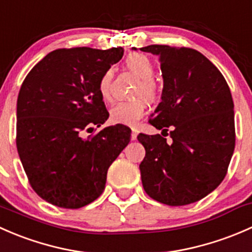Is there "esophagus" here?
<instances>
[{
  "instance_id": "34e87169",
  "label": "esophagus",
  "mask_w": 252,
  "mask_h": 252,
  "mask_svg": "<svg viewBox=\"0 0 252 252\" xmlns=\"http://www.w3.org/2000/svg\"><path fill=\"white\" fill-rule=\"evenodd\" d=\"M131 130H133V131H131V136H130V138H131V140H136V136H138V130H136V129H131Z\"/></svg>"
}]
</instances>
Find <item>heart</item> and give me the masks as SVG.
<instances>
[{
  "label": "heart",
  "mask_w": 252,
  "mask_h": 252,
  "mask_svg": "<svg viewBox=\"0 0 252 252\" xmlns=\"http://www.w3.org/2000/svg\"><path fill=\"white\" fill-rule=\"evenodd\" d=\"M126 65L129 70L140 78V84L136 89V96H142L145 100L152 101L156 97L157 89L154 83L155 65L152 61L147 56L141 53H131L126 57ZM113 79L112 69H107L101 75L98 81V91L103 100L111 98V83ZM145 102L139 98L126 102H118L114 105L110 111V118L116 124H126V126H134L136 122L144 116Z\"/></svg>",
  "instance_id": "obj_1"
}]
</instances>
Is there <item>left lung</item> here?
<instances>
[{
  "label": "left lung",
  "instance_id": "obj_1",
  "mask_svg": "<svg viewBox=\"0 0 252 252\" xmlns=\"http://www.w3.org/2000/svg\"><path fill=\"white\" fill-rule=\"evenodd\" d=\"M133 50H136L133 47ZM158 56L163 90L150 123L171 142L139 134L145 191L169 206L196 202L222 183L235 146L234 103L222 73L199 51L167 45L141 47Z\"/></svg>",
  "mask_w": 252,
  "mask_h": 252
}]
</instances>
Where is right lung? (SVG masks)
<instances>
[{
  "label": "right lung",
  "mask_w": 252,
  "mask_h": 252,
  "mask_svg": "<svg viewBox=\"0 0 252 252\" xmlns=\"http://www.w3.org/2000/svg\"><path fill=\"white\" fill-rule=\"evenodd\" d=\"M123 52L122 47L61 48L45 56L23 81L17 149L30 185L45 201L63 208L95 201L112 162L130 141L131 130L122 124L81 136L110 116L98 81Z\"/></svg>",
  "instance_id": "add662e5"
}]
</instances>
